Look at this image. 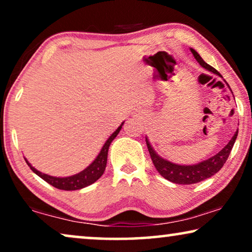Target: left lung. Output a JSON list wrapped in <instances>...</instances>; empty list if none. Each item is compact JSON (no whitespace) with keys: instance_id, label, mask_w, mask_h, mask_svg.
Wrapping results in <instances>:
<instances>
[{"instance_id":"left-lung-1","label":"left lung","mask_w":252,"mask_h":252,"mask_svg":"<svg viewBox=\"0 0 252 252\" xmlns=\"http://www.w3.org/2000/svg\"><path fill=\"white\" fill-rule=\"evenodd\" d=\"M190 51L202 67H204L205 70L221 77V74H220L216 68H213L211 65L205 63V62L202 60V57L197 54V51L191 49V48ZM237 132H239V130H236L229 142L227 143L218 154L212 156L211 158H209V159L203 160L201 163L195 165H179L172 163V161L167 159H164V158H161L159 155L154 150V148L151 147L148 137H146V142L148 150H149L151 160H153L155 167H156L158 173H159L161 177L178 185H192L212 177V175H215L217 172L221 170V167L223 166V164L226 163L227 158L229 156L230 151L233 149L234 143H235Z\"/></svg>"}]
</instances>
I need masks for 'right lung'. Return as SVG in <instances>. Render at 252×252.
Here are the masks:
<instances>
[{"mask_svg": "<svg viewBox=\"0 0 252 252\" xmlns=\"http://www.w3.org/2000/svg\"><path fill=\"white\" fill-rule=\"evenodd\" d=\"M124 125V123L120 125L118 128H117L115 132H113L106 142L104 143V146L99 151V154L97 155V157L95 158V160L89 165L88 167H86L84 171H81L80 173L71 175V177H65V178H57V177H51V175L44 174L42 172L37 171L36 168H34L32 165H31L29 161L26 160L27 165H29L31 170H32L34 173L36 175H39L41 179H43L44 181L48 182V184L54 186L58 189H62V190H78V189L85 188L87 186L94 184L95 181H97L99 178L102 177V174L104 173L105 171V166H106V160H108V151H109V147L110 144L115 137L118 135V133L122 129V126Z\"/></svg>", "mask_w": 252, "mask_h": 252, "instance_id": "right-lung-1", "label": "right lung"}]
</instances>
